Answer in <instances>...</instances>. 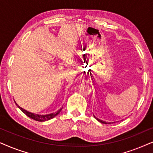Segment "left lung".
<instances>
[{
  "mask_svg": "<svg viewBox=\"0 0 153 153\" xmlns=\"http://www.w3.org/2000/svg\"><path fill=\"white\" fill-rule=\"evenodd\" d=\"M95 117V116H94ZM96 119H97V120H98V121H100V123H104V124H110L111 123H106V122H104V121H103V120H100V119H98V118H95Z\"/></svg>",
  "mask_w": 153,
  "mask_h": 153,
  "instance_id": "left-lung-1",
  "label": "left lung"
}]
</instances>
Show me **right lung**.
<instances>
[{
	"label": "right lung",
	"mask_w": 153,
	"mask_h": 153,
	"mask_svg": "<svg viewBox=\"0 0 153 153\" xmlns=\"http://www.w3.org/2000/svg\"><path fill=\"white\" fill-rule=\"evenodd\" d=\"M16 106H18L19 108H20L21 110H22V112H24L25 114L27 116H28L29 118L33 119V120H37V121H39V122H43V121H46V120H49L50 119L53 118L55 117L56 116H57V115L59 114V113L61 111L62 108H60L59 110L58 111H56L55 113H53V114H47V115H38V114H33V113H30L29 111H27L26 110L24 109V108H22V107H20L16 103Z\"/></svg>",
	"instance_id": "obj_1"
}]
</instances>
